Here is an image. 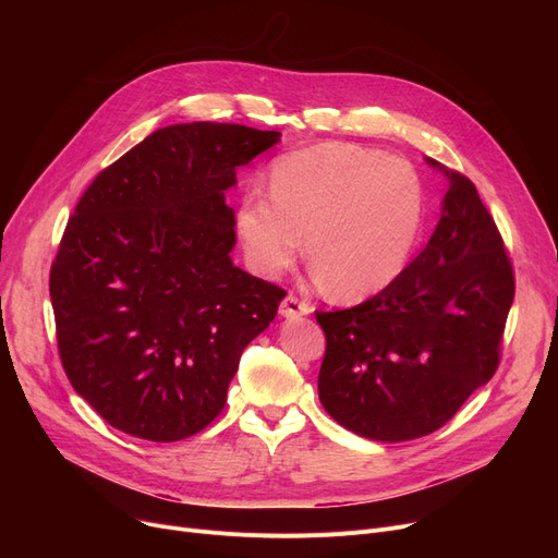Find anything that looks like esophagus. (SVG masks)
Here are the masks:
<instances>
[{
  "instance_id": "obj_1",
  "label": "esophagus",
  "mask_w": 558,
  "mask_h": 558,
  "mask_svg": "<svg viewBox=\"0 0 558 558\" xmlns=\"http://www.w3.org/2000/svg\"><path fill=\"white\" fill-rule=\"evenodd\" d=\"M312 312V307L305 303V301H299L294 294H289L284 301H282V305H280V314L284 316V318H299V316H305V314H310Z\"/></svg>"
}]
</instances>
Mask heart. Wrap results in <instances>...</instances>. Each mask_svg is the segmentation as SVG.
Segmentation results:
<instances>
[{
  "label": "heart",
  "mask_w": 558,
  "mask_h": 558,
  "mask_svg": "<svg viewBox=\"0 0 558 558\" xmlns=\"http://www.w3.org/2000/svg\"><path fill=\"white\" fill-rule=\"evenodd\" d=\"M414 167L357 144L328 142L282 156L269 196L248 192L238 232L255 274L274 278L303 246L339 301H362L407 267L423 223Z\"/></svg>",
  "instance_id": "obj_1"
}]
</instances>
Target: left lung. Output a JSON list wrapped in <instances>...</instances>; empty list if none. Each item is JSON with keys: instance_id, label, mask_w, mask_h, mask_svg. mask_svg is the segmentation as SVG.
Instances as JSON below:
<instances>
[{"instance_id": "left-lung-1", "label": "left lung", "mask_w": 558, "mask_h": 558, "mask_svg": "<svg viewBox=\"0 0 558 558\" xmlns=\"http://www.w3.org/2000/svg\"><path fill=\"white\" fill-rule=\"evenodd\" d=\"M448 190L425 251L371 301L316 312L326 332L318 398L371 441L444 427L500 362L513 271L475 185L432 158Z\"/></svg>"}]
</instances>
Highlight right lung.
Listing matches in <instances>:
<instances>
[{
    "label": "right lung",
    "mask_w": 558,
    "mask_h": 558,
    "mask_svg": "<svg viewBox=\"0 0 558 558\" xmlns=\"http://www.w3.org/2000/svg\"><path fill=\"white\" fill-rule=\"evenodd\" d=\"M278 140L242 124L165 126L81 196L49 296L63 368L108 425L171 444L219 416L244 348L284 299L232 264L226 192Z\"/></svg>",
    "instance_id": "obj_1"
}]
</instances>
